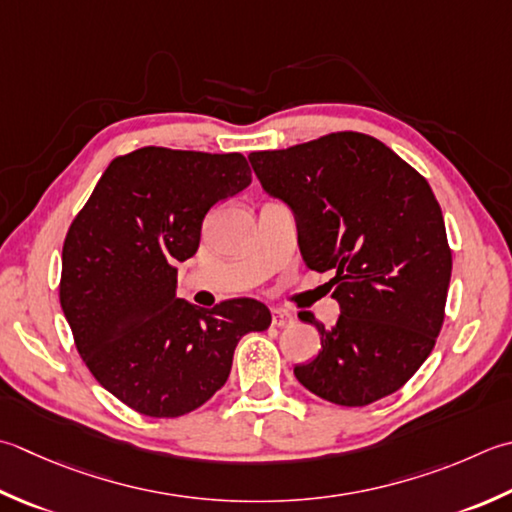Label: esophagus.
Wrapping results in <instances>:
<instances>
[{"mask_svg": "<svg viewBox=\"0 0 512 512\" xmlns=\"http://www.w3.org/2000/svg\"><path fill=\"white\" fill-rule=\"evenodd\" d=\"M295 322L293 313H288V310H282V308H275L273 310V326L277 328H286Z\"/></svg>", "mask_w": 512, "mask_h": 512, "instance_id": "1", "label": "esophagus"}]
</instances>
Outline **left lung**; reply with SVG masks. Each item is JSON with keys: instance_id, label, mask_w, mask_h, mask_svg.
Instances as JSON below:
<instances>
[{"instance_id": "obj_1", "label": "left lung", "mask_w": 512, "mask_h": 512, "mask_svg": "<svg viewBox=\"0 0 512 512\" xmlns=\"http://www.w3.org/2000/svg\"><path fill=\"white\" fill-rule=\"evenodd\" d=\"M264 190L295 210L310 270H333L335 328L299 319L322 350L295 377L339 406L393 395L433 353L453 270L446 226L426 177L379 139L339 130L248 155Z\"/></svg>"}]
</instances>
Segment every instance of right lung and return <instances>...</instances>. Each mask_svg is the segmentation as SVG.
I'll return each instance as SVG.
<instances>
[{
	"mask_svg": "<svg viewBox=\"0 0 512 512\" xmlns=\"http://www.w3.org/2000/svg\"><path fill=\"white\" fill-rule=\"evenodd\" d=\"M242 153L137 148L108 164L64 239L59 304L75 348L110 395L179 417L226 384L239 339L270 326L250 297L204 310L175 297L177 262L210 208L250 184Z\"/></svg>",
	"mask_w": 512,
	"mask_h": 512,
	"instance_id": "obj_1",
	"label": "right lung"
}]
</instances>
